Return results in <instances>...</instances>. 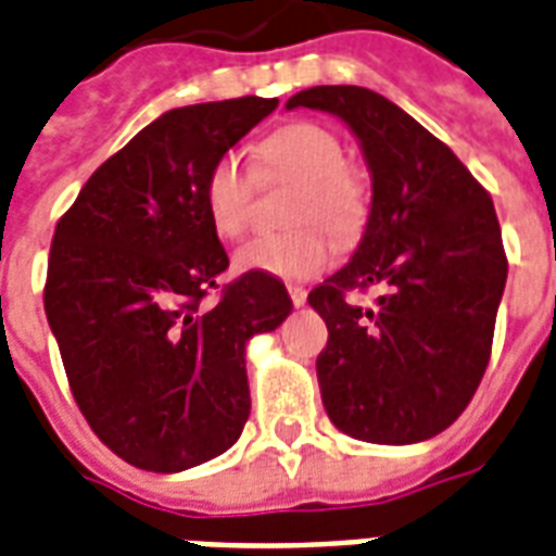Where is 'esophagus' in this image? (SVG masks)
I'll list each match as a JSON object with an SVG mask.
<instances>
[{
	"label": "esophagus",
	"instance_id": "esophagus-1",
	"mask_svg": "<svg viewBox=\"0 0 556 556\" xmlns=\"http://www.w3.org/2000/svg\"><path fill=\"white\" fill-rule=\"evenodd\" d=\"M287 292H290V299L295 307H304V304H307V290H304V287H295V283H290V287H287Z\"/></svg>",
	"mask_w": 556,
	"mask_h": 556
}]
</instances>
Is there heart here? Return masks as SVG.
<instances>
[{
    "label": "heart",
    "instance_id": "1",
    "mask_svg": "<svg viewBox=\"0 0 556 556\" xmlns=\"http://www.w3.org/2000/svg\"><path fill=\"white\" fill-rule=\"evenodd\" d=\"M261 174H283L301 179L292 200V223H318L339 243H354L363 235L371 211V193L365 176L345 162V148L337 132L321 124L290 122L269 132L257 148ZM255 176L240 156L226 153L211 165L205 176V214L219 238H240L252 214ZM318 226L264 235L238 249L235 266L240 273H264L275 278H316L333 264V240Z\"/></svg>",
    "mask_w": 556,
    "mask_h": 556
}]
</instances>
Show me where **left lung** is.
Wrapping results in <instances>:
<instances>
[{
	"label": "left lung",
	"instance_id": "1",
	"mask_svg": "<svg viewBox=\"0 0 556 556\" xmlns=\"http://www.w3.org/2000/svg\"><path fill=\"white\" fill-rule=\"evenodd\" d=\"M348 124L371 174L354 257L309 292L325 318L316 374L337 429L368 443H420L455 424L479 389L507 281L496 208L453 150L365 86H313L287 110ZM382 286L374 311L344 292Z\"/></svg>",
	"mask_w": 556,
	"mask_h": 556
}]
</instances>
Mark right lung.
Returning <instances> with one entry per match:
<instances>
[{
  "mask_svg": "<svg viewBox=\"0 0 556 556\" xmlns=\"http://www.w3.org/2000/svg\"><path fill=\"white\" fill-rule=\"evenodd\" d=\"M275 106L247 94L167 110L89 176L54 229L42 299L68 386L92 432L139 470H191L238 441L249 339L292 313L264 273L205 304L229 266L205 176Z\"/></svg>",
  "mask_w": 556,
  "mask_h": 556,
  "instance_id": "obj_1",
  "label": "right lung"
}]
</instances>
